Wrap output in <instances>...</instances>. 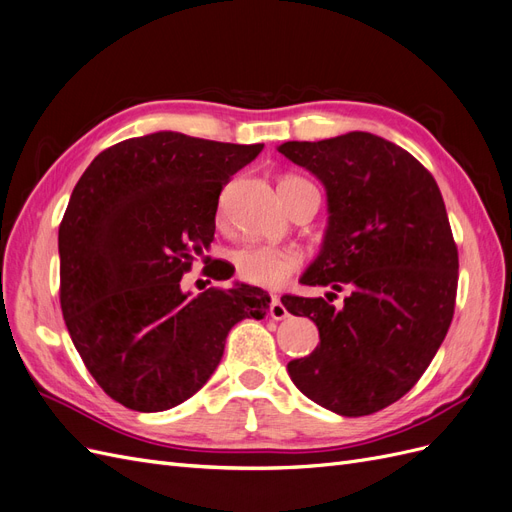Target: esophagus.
<instances>
[{
    "mask_svg": "<svg viewBox=\"0 0 512 512\" xmlns=\"http://www.w3.org/2000/svg\"><path fill=\"white\" fill-rule=\"evenodd\" d=\"M270 317L274 319V321H280V319H287L289 317V312H287V308H285V304L280 302V298H272V302H270Z\"/></svg>",
    "mask_w": 512,
    "mask_h": 512,
    "instance_id": "obj_1",
    "label": "esophagus"
}]
</instances>
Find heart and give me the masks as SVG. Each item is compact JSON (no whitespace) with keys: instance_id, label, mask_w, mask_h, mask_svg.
Returning a JSON list of instances; mask_svg holds the SVG:
<instances>
[{"instance_id":"obj_1","label":"heart","mask_w":512,"mask_h":512,"mask_svg":"<svg viewBox=\"0 0 512 512\" xmlns=\"http://www.w3.org/2000/svg\"><path fill=\"white\" fill-rule=\"evenodd\" d=\"M285 180H295L293 176ZM236 274L246 283L257 287H278L300 268L302 257L291 246H276L263 242L242 244L232 253Z\"/></svg>"}]
</instances>
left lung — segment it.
<instances>
[{"label":"left lung","instance_id":"8db88e82","mask_svg":"<svg viewBox=\"0 0 512 512\" xmlns=\"http://www.w3.org/2000/svg\"><path fill=\"white\" fill-rule=\"evenodd\" d=\"M276 148L327 195L321 251L300 283L351 291L342 308L280 298L317 325L321 340L287 372L336 415H372L412 389L449 332L459 259L447 208L415 157L368 131Z\"/></svg>","mask_w":512,"mask_h":512}]
</instances>
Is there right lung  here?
<instances>
[{
  "instance_id": "add662e5",
  "label": "right lung",
  "mask_w": 512,
  "mask_h": 512,
  "mask_svg": "<svg viewBox=\"0 0 512 512\" xmlns=\"http://www.w3.org/2000/svg\"><path fill=\"white\" fill-rule=\"evenodd\" d=\"M261 148L157 131L106 148L80 176L59 225L61 310L112 400L138 412L183 404L217 370L229 329L266 317L259 287L195 298L180 287L214 240L223 185ZM206 270L234 276L225 263Z\"/></svg>"
}]
</instances>
